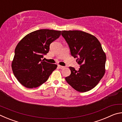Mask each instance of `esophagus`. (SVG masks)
I'll use <instances>...</instances> for the list:
<instances>
[{
    "mask_svg": "<svg viewBox=\"0 0 122 122\" xmlns=\"http://www.w3.org/2000/svg\"><path fill=\"white\" fill-rule=\"evenodd\" d=\"M57 67H58V68L60 69H63L64 68L63 66H60V65H58V66H57Z\"/></svg>",
    "mask_w": 122,
    "mask_h": 122,
    "instance_id": "34e87169",
    "label": "esophagus"
}]
</instances>
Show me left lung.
<instances>
[{"label":"left lung","instance_id":"1","mask_svg":"<svg viewBox=\"0 0 122 122\" xmlns=\"http://www.w3.org/2000/svg\"><path fill=\"white\" fill-rule=\"evenodd\" d=\"M71 56L77 58L78 71L69 67L71 74L66 81L74 89L86 92L94 88L104 75L106 55L95 36L81 30H62Z\"/></svg>","mask_w":122,"mask_h":122}]
</instances>
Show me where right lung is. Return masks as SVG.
<instances>
[{
	"instance_id": "right-lung-1",
	"label": "right lung",
	"mask_w": 122,
	"mask_h": 122,
	"mask_svg": "<svg viewBox=\"0 0 122 122\" xmlns=\"http://www.w3.org/2000/svg\"><path fill=\"white\" fill-rule=\"evenodd\" d=\"M60 30L42 29L30 33L16 46L12 69L16 79L28 88L45 83L57 65L41 59L49 51L51 42L61 36Z\"/></svg>"
}]
</instances>
